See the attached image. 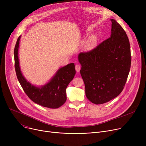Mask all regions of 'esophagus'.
Here are the masks:
<instances>
[{
	"label": "esophagus",
	"instance_id": "esophagus-1",
	"mask_svg": "<svg viewBox=\"0 0 146 146\" xmlns=\"http://www.w3.org/2000/svg\"><path fill=\"white\" fill-rule=\"evenodd\" d=\"M75 69H76V72H79L80 70L81 67H80V66L79 64H76V65L75 66Z\"/></svg>",
	"mask_w": 146,
	"mask_h": 146
}]
</instances>
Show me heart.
Instances as JSON below:
<instances>
[{
	"label": "heart",
	"instance_id": "1",
	"mask_svg": "<svg viewBox=\"0 0 146 146\" xmlns=\"http://www.w3.org/2000/svg\"><path fill=\"white\" fill-rule=\"evenodd\" d=\"M95 42H96V38H95V37L91 38L89 40L88 42L87 43V46L88 47H90V46L94 45Z\"/></svg>",
	"mask_w": 146,
	"mask_h": 146
}]
</instances>
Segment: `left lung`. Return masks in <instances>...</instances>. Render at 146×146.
I'll list each match as a JSON object with an SVG mask.
<instances>
[{"mask_svg":"<svg viewBox=\"0 0 146 146\" xmlns=\"http://www.w3.org/2000/svg\"><path fill=\"white\" fill-rule=\"evenodd\" d=\"M111 35L78 60L87 98L98 105L109 102L123 90L131 67V50L124 29L111 19Z\"/></svg>","mask_w":146,"mask_h":146,"instance_id":"8db88e82","label":"left lung"}]
</instances>
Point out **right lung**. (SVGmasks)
<instances>
[{
  "mask_svg": "<svg viewBox=\"0 0 146 146\" xmlns=\"http://www.w3.org/2000/svg\"><path fill=\"white\" fill-rule=\"evenodd\" d=\"M21 36L18 38L14 48L15 68L17 78L25 94L34 102L49 108L56 109L66 101V89L76 74L74 63L59 68L50 81L41 87H36L28 82L22 75L19 66L18 49Z\"/></svg>",
  "mask_w": 146,
  "mask_h": 146,
  "instance_id": "obj_1",
  "label": "right lung"
}]
</instances>
